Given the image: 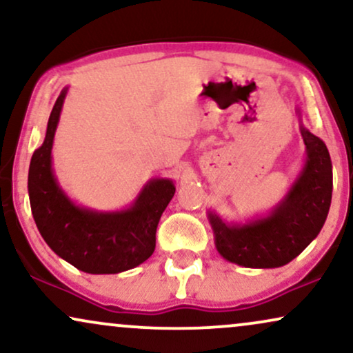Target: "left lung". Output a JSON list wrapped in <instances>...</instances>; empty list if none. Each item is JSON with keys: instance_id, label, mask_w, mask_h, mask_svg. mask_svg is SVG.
I'll list each match as a JSON object with an SVG mask.
<instances>
[{"instance_id": "1", "label": "left lung", "mask_w": 353, "mask_h": 353, "mask_svg": "<svg viewBox=\"0 0 353 353\" xmlns=\"http://www.w3.org/2000/svg\"><path fill=\"white\" fill-rule=\"evenodd\" d=\"M306 159L287 194L265 215L226 221L208 210L215 248L223 259L249 269L282 267L319 234L332 199V163L327 146L303 125L296 107Z\"/></svg>"}]
</instances>
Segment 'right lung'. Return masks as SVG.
Wrapping results in <instances>:
<instances>
[{"label":"right lung","mask_w":353,"mask_h":353,"mask_svg":"<svg viewBox=\"0 0 353 353\" xmlns=\"http://www.w3.org/2000/svg\"><path fill=\"white\" fill-rule=\"evenodd\" d=\"M68 86L61 89L48 117L42 146L34 151L28 190L34 221L48 248L86 274H120L143 264L156 248L159 218L176 185L168 177H153L122 210L101 212L78 205L58 184L53 171V138Z\"/></svg>","instance_id":"right-lung-1"}]
</instances>
